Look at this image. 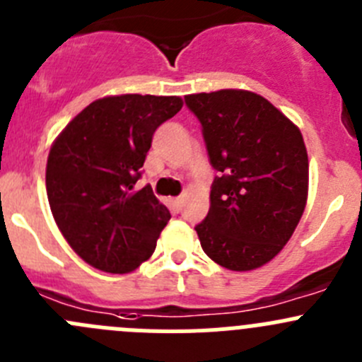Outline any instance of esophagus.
Wrapping results in <instances>:
<instances>
[{"label":"esophagus","mask_w":362,"mask_h":362,"mask_svg":"<svg viewBox=\"0 0 362 362\" xmlns=\"http://www.w3.org/2000/svg\"><path fill=\"white\" fill-rule=\"evenodd\" d=\"M174 204L177 206V208H181V204H183V197H175L174 199Z\"/></svg>","instance_id":"esophagus-1"}]
</instances>
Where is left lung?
I'll return each instance as SVG.
<instances>
[{
	"instance_id": "left-lung-1",
	"label": "left lung",
	"mask_w": 362,
	"mask_h": 362,
	"mask_svg": "<svg viewBox=\"0 0 362 362\" xmlns=\"http://www.w3.org/2000/svg\"><path fill=\"white\" fill-rule=\"evenodd\" d=\"M202 124L211 185L209 211L195 227L206 256L233 272L274 259L308 202L309 160L302 133L270 101L223 88L185 95Z\"/></svg>"
}]
</instances>
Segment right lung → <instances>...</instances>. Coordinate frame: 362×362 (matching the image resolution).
I'll return each instance as SVG.
<instances>
[{
	"instance_id": "obj_1",
	"label": "right lung",
	"mask_w": 362,
	"mask_h": 362,
	"mask_svg": "<svg viewBox=\"0 0 362 362\" xmlns=\"http://www.w3.org/2000/svg\"><path fill=\"white\" fill-rule=\"evenodd\" d=\"M181 108L177 95H106L81 110L51 146V213L90 267L127 274L153 256L170 213L149 185H135L154 132Z\"/></svg>"
}]
</instances>
